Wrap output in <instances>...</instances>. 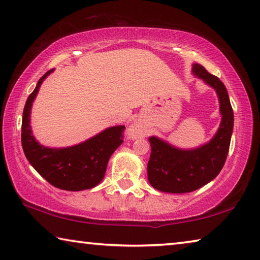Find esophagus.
<instances>
[{
    "label": "esophagus",
    "mask_w": 260,
    "mask_h": 260,
    "mask_svg": "<svg viewBox=\"0 0 260 260\" xmlns=\"http://www.w3.org/2000/svg\"><path fill=\"white\" fill-rule=\"evenodd\" d=\"M127 136H128L129 139H133V140L142 138L143 136L142 127H141L139 124H136V122H134V124L131 125L129 128L127 129Z\"/></svg>",
    "instance_id": "obj_1"
}]
</instances>
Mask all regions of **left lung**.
Returning <instances> with one entry per match:
<instances>
[{
  "mask_svg": "<svg viewBox=\"0 0 260 260\" xmlns=\"http://www.w3.org/2000/svg\"><path fill=\"white\" fill-rule=\"evenodd\" d=\"M191 71L217 93L221 122L213 138L195 149H179L156 136L149 138L151 153L148 180L159 191L183 193L203 187L220 173L230 150L234 113L226 87L201 64H192Z\"/></svg>",
  "mask_w": 260,
  "mask_h": 260,
  "instance_id": "1",
  "label": "left lung"
}]
</instances>
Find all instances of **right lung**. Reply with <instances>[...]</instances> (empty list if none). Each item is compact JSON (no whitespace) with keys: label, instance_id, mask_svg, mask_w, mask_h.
I'll list each match as a JSON object with an SVG mask.
<instances>
[{"label":"right lung","instance_id":"right-lung-1","mask_svg":"<svg viewBox=\"0 0 260 260\" xmlns=\"http://www.w3.org/2000/svg\"><path fill=\"white\" fill-rule=\"evenodd\" d=\"M54 69L40 78L33 93L26 101L21 122V146L29 164L56 188L80 191L94 188L102 181L108 161L114 150L124 142L125 126H113L76 146L49 148L38 142L30 128V109L43 80Z\"/></svg>","mask_w":260,"mask_h":260}]
</instances>
